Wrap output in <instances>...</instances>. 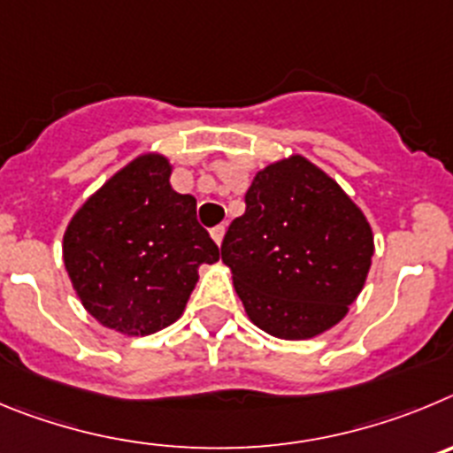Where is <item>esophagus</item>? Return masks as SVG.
<instances>
[{"instance_id": "obj_1", "label": "esophagus", "mask_w": 453, "mask_h": 453, "mask_svg": "<svg viewBox=\"0 0 453 453\" xmlns=\"http://www.w3.org/2000/svg\"><path fill=\"white\" fill-rule=\"evenodd\" d=\"M211 239H214V242L219 243V246H221V242H223V234H226V226H217V227H211Z\"/></svg>"}]
</instances>
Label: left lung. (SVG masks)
Returning a JSON list of instances; mask_svg holds the SVG:
<instances>
[{
	"instance_id": "8db88e82",
	"label": "left lung",
	"mask_w": 453,
	"mask_h": 453,
	"mask_svg": "<svg viewBox=\"0 0 453 453\" xmlns=\"http://www.w3.org/2000/svg\"><path fill=\"white\" fill-rule=\"evenodd\" d=\"M374 255L372 227L334 178L303 156L257 171L246 211L221 246L236 296L259 329L304 341L341 323Z\"/></svg>"
}]
</instances>
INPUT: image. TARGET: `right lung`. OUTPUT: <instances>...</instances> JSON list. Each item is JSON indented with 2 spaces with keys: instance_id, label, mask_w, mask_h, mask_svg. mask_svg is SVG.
I'll return each instance as SVG.
<instances>
[{
  "instance_id": "obj_1",
  "label": "right lung",
  "mask_w": 453,
  "mask_h": 453,
  "mask_svg": "<svg viewBox=\"0 0 453 453\" xmlns=\"http://www.w3.org/2000/svg\"><path fill=\"white\" fill-rule=\"evenodd\" d=\"M171 165L144 153L105 180L69 221L63 262L89 316L124 336L176 323L219 246L196 221V198L169 182Z\"/></svg>"
}]
</instances>
